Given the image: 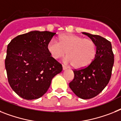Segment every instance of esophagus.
I'll use <instances>...</instances> for the list:
<instances>
[{
  "label": "esophagus",
  "mask_w": 121,
  "mask_h": 121,
  "mask_svg": "<svg viewBox=\"0 0 121 121\" xmlns=\"http://www.w3.org/2000/svg\"><path fill=\"white\" fill-rule=\"evenodd\" d=\"M62 69H63V70H66V69H67V68L65 66V65H62Z\"/></svg>",
  "instance_id": "1"
}]
</instances>
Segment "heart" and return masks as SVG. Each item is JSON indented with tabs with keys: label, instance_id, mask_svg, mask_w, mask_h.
<instances>
[{
	"label": "heart",
	"instance_id": "heart-1",
	"mask_svg": "<svg viewBox=\"0 0 121 121\" xmlns=\"http://www.w3.org/2000/svg\"><path fill=\"white\" fill-rule=\"evenodd\" d=\"M47 49L54 59L62 57L67 53L64 62L76 69H82L90 64L96 52L95 43L91 39L70 33L60 35L59 41L52 39L47 45Z\"/></svg>",
	"mask_w": 121,
	"mask_h": 121
}]
</instances>
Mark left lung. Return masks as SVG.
I'll list each match as a JSON object with an SVG mask.
<instances>
[{
  "label": "left lung",
  "instance_id": "1",
  "mask_svg": "<svg viewBox=\"0 0 121 121\" xmlns=\"http://www.w3.org/2000/svg\"><path fill=\"white\" fill-rule=\"evenodd\" d=\"M83 33L95 43L96 52L93 60L86 67L73 70L74 78L69 83V87L78 97L87 99L100 93L109 82L114 54L111 43L106 39L86 32Z\"/></svg>",
  "mask_w": 121,
  "mask_h": 121
}]
</instances>
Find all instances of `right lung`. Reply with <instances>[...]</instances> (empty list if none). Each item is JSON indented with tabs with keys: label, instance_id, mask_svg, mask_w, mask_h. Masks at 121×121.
Wrapping results in <instances>:
<instances>
[{
	"label": "right lung",
	"instance_id": "right-lung-1",
	"mask_svg": "<svg viewBox=\"0 0 121 121\" xmlns=\"http://www.w3.org/2000/svg\"><path fill=\"white\" fill-rule=\"evenodd\" d=\"M56 33L31 31L17 36L8 44L5 60L8 81L22 98L38 99L49 89L52 79L62 70L47 45Z\"/></svg>",
	"mask_w": 121,
	"mask_h": 121
}]
</instances>
